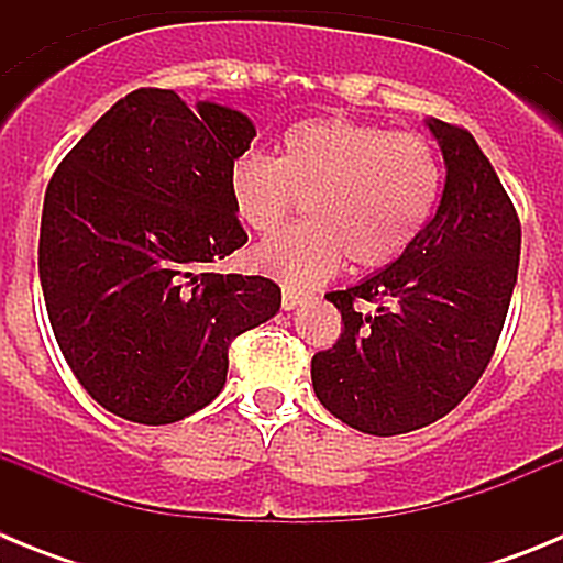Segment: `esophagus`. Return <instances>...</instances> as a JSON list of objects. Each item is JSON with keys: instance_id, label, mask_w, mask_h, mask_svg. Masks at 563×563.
Returning <instances> with one entry per match:
<instances>
[{"instance_id": "34e87169", "label": "esophagus", "mask_w": 563, "mask_h": 563, "mask_svg": "<svg viewBox=\"0 0 563 563\" xmlns=\"http://www.w3.org/2000/svg\"><path fill=\"white\" fill-rule=\"evenodd\" d=\"M301 301H305V292H296V290H290V287H285V290H282V310H296Z\"/></svg>"}]
</instances>
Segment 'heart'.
Returning a JSON list of instances; mask_svg holds the SVG:
<instances>
[{
	"label": "heart",
	"mask_w": 563,
	"mask_h": 563,
	"mask_svg": "<svg viewBox=\"0 0 563 563\" xmlns=\"http://www.w3.org/2000/svg\"><path fill=\"white\" fill-rule=\"evenodd\" d=\"M440 188L429 141L343 118L296 123L276 161L247 152L228 168L233 213L253 233H273L305 202L310 222L251 251L253 271L287 287L324 282L343 256L357 271L395 262L429 225Z\"/></svg>",
	"instance_id": "heart-1"
}]
</instances>
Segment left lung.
Masks as SVG:
<instances>
[{
	"label": "left lung",
	"instance_id": "obj_1",
	"mask_svg": "<svg viewBox=\"0 0 563 563\" xmlns=\"http://www.w3.org/2000/svg\"><path fill=\"white\" fill-rule=\"evenodd\" d=\"M426 126L445 161L440 206L389 267L327 292L343 330L312 357L321 406L363 434H409L460 406L494 357L519 273V217L474 134Z\"/></svg>",
	"mask_w": 563,
	"mask_h": 563
}]
</instances>
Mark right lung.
Masks as SVG:
<instances>
[{
	"instance_id": "right-lung-1",
	"label": "right lung",
	"mask_w": 563,
	"mask_h": 563,
	"mask_svg": "<svg viewBox=\"0 0 563 563\" xmlns=\"http://www.w3.org/2000/svg\"><path fill=\"white\" fill-rule=\"evenodd\" d=\"M253 137L236 109L134 89L49 180L38 236L49 327L89 397L123 420L166 426L208 406L233 338L282 307L271 278L202 273L247 242L228 168Z\"/></svg>"
}]
</instances>
